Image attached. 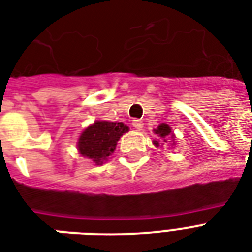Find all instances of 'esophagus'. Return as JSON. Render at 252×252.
<instances>
[{
	"label": "esophagus",
	"instance_id": "34e87169",
	"mask_svg": "<svg viewBox=\"0 0 252 252\" xmlns=\"http://www.w3.org/2000/svg\"><path fill=\"white\" fill-rule=\"evenodd\" d=\"M132 126H134V129L141 130L142 128H144V123H142L140 119H134V120H132Z\"/></svg>",
	"mask_w": 252,
	"mask_h": 252
}]
</instances>
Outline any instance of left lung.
<instances>
[{
    "label": "left lung",
    "instance_id": "1",
    "mask_svg": "<svg viewBox=\"0 0 252 252\" xmlns=\"http://www.w3.org/2000/svg\"><path fill=\"white\" fill-rule=\"evenodd\" d=\"M154 133L159 137L157 141H153V144L156 146H159L161 144H167V142H170L171 145L175 144L174 142V133L171 132V128L167 124H165V123L159 124L157 129H154Z\"/></svg>",
    "mask_w": 252,
    "mask_h": 252
}]
</instances>
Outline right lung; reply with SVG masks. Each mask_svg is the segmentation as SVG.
<instances>
[{"mask_svg":"<svg viewBox=\"0 0 252 252\" xmlns=\"http://www.w3.org/2000/svg\"><path fill=\"white\" fill-rule=\"evenodd\" d=\"M126 132H128V126L123 123L96 120L81 133L77 148L84 157L96 165H102L103 161L114 153L119 138Z\"/></svg>","mask_w":252,"mask_h":252,"instance_id":"1","label":"right lung"}]
</instances>
